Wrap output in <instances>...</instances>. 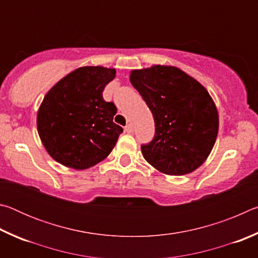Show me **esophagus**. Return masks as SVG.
Listing matches in <instances>:
<instances>
[{"label":"esophagus","instance_id":"1","mask_svg":"<svg viewBox=\"0 0 258 258\" xmlns=\"http://www.w3.org/2000/svg\"><path fill=\"white\" fill-rule=\"evenodd\" d=\"M125 132H127V133H132L133 132V126L131 125V124H127L125 126Z\"/></svg>","mask_w":258,"mask_h":258}]
</instances>
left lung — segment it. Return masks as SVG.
<instances>
[{
    "label": "left lung",
    "instance_id": "obj_1",
    "mask_svg": "<svg viewBox=\"0 0 258 258\" xmlns=\"http://www.w3.org/2000/svg\"><path fill=\"white\" fill-rule=\"evenodd\" d=\"M130 81L152 112L155 138L141 146L151 166L167 175L200 167L218 133V112L208 91L174 66L155 64L131 72Z\"/></svg>",
    "mask_w": 258,
    "mask_h": 258
}]
</instances>
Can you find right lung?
I'll list each match as a JSON object with an SVG mask.
<instances>
[{
	"label": "right lung",
	"mask_w": 258,
	"mask_h": 258,
	"mask_svg": "<svg viewBox=\"0 0 258 258\" xmlns=\"http://www.w3.org/2000/svg\"><path fill=\"white\" fill-rule=\"evenodd\" d=\"M116 69L77 68L51 87L37 111V131L52 158L86 169L107 158L123 128L113 123L117 108L102 98Z\"/></svg>",
	"instance_id": "right-lung-1"
}]
</instances>
